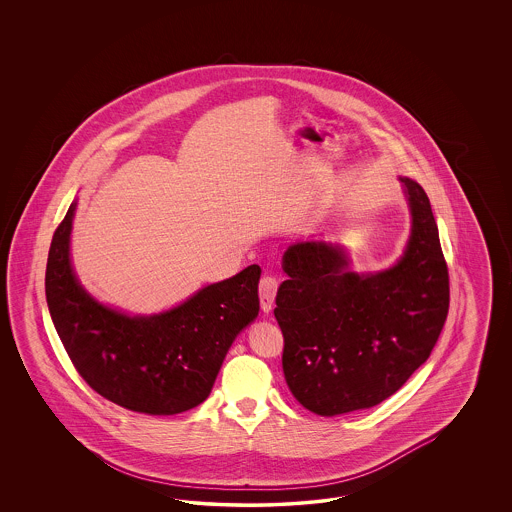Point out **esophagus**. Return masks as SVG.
Returning a JSON list of instances; mask_svg holds the SVG:
<instances>
[{"mask_svg":"<svg viewBox=\"0 0 512 512\" xmlns=\"http://www.w3.org/2000/svg\"><path fill=\"white\" fill-rule=\"evenodd\" d=\"M276 293H278V281L272 276H264L259 281V298H261V310L264 313H270L274 300H276Z\"/></svg>","mask_w":512,"mask_h":512,"instance_id":"obj_1","label":"esophagus"}]
</instances>
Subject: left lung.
Here are the masks:
<instances>
[{
    "label": "left lung",
    "mask_w": 512,
    "mask_h": 512,
    "mask_svg": "<svg viewBox=\"0 0 512 512\" xmlns=\"http://www.w3.org/2000/svg\"><path fill=\"white\" fill-rule=\"evenodd\" d=\"M411 234L387 270L358 274L340 244L289 246L274 315L283 373L311 413L334 417L387 400L422 366L449 313V270L430 199L402 178Z\"/></svg>",
    "instance_id": "8db88e82"
}]
</instances>
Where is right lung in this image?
<instances>
[{
	"label": "right lung",
	"mask_w": 512,
	"mask_h": 512,
	"mask_svg": "<svg viewBox=\"0 0 512 512\" xmlns=\"http://www.w3.org/2000/svg\"><path fill=\"white\" fill-rule=\"evenodd\" d=\"M73 202L52 236L45 291L52 323L77 372L109 402L146 415H176L204 402L234 338L259 315L261 268L202 287L155 315L97 302L71 266Z\"/></svg>",
	"instance_id": "1"
}]
</instances>
